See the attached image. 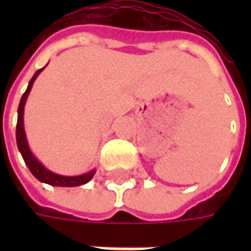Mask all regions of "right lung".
<instances>
[{"instance_id": "add662e5", "label": "right lung", "mask_w": 251, "mask_h": 251, "mask_svg": "<svg viewBox=\"0 0 251 251\" xmlns=\"http://www.w3.org/2000/svg\"><path fill=\"white\" fill-rule=\"evenodd\" d=\"M44 68H40L35 72V75L30 79L29 84L26 91L23 94L21 100L19 104V117H17V126H16V140H17V147L21 153V156L24 158L25 164L28 165L30 174L35 176L36 179L40 180L41 183H46V184L55 185V187H77V185H82L88 183L90 180L93 179V176L95 175V169L90 171L87 174L80 175V176H62V175L53 174L51 171L43 165V164L33 156V153L30 152L29 147H28V141H26V136H25L24 130V106L26 102V98L30 93V88L33 86V82L36 80V77L39 76V74L43 71Z\"/></svg>"}]
</instances>
